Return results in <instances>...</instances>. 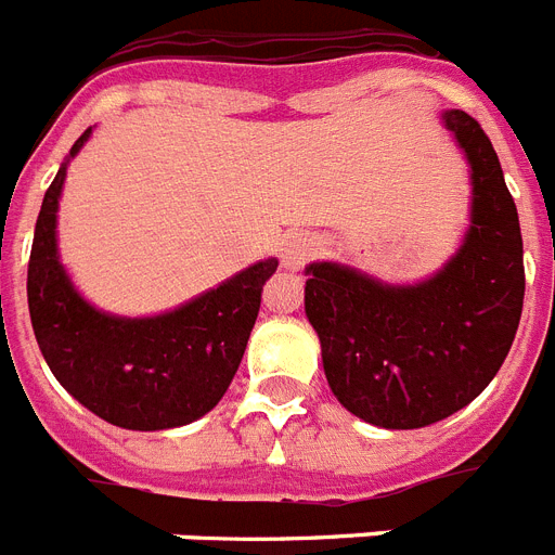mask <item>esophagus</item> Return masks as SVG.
<instances>
[{
    "mask_svg": "<svg viewBox=\"0 0 555 555\" xmlns=\"http://www.w3.org/2000/svg\"><path fill=\"white\" fill-rule=\"evenodd\" d=\"M317 249H320V241H317L314 235H309V232H292L281 246L283 267L292 269V272H295V269H302L311 258H314Z\"/></svg>",
    "mask_w": 555,
    "mask_h": 555,
    "instance_id": "1",
    "label": "esophagus"
}]
</instances>
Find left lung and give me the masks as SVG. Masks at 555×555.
<instances>
[{
  "label": "left lung",
  "mask_w": 555,
  "mask_h": 555,
  "mask_svg": "<svg viewBox=\"0 0 555 555\" xmlns=\"http://www.w3.org/2000/svg\"><path fill=\"white\" fill-rule=\"evenodd\" d=\"M443 122L472 168V224L443 269L390 286L331 260L306 267V317L331 392L385 429L429 426L475 401L522 317V232L494 145L461 108Z\"/></svg>",
  "instance_id": "8db88e82"
}]
</instances>
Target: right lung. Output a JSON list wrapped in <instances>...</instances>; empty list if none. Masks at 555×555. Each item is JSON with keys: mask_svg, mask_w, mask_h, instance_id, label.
Listing matches in <instances>:
<instances>
[{"mask_svg": "<svg viewBox=\"0 0 555 555\" xmlns=\"http://www.w3.org/2000/svg\"><path fill=\"white\" fill-rule=\"evenodd\" d=\"M89 134L92 129L61 163L36 221L27 267L36 343L61 387L98 418L140 433L191 424L219 404L238 371L260 292L278 260H258L165 314L117 317L94 309L61 267L55 241L66 165Z\"/></svg>", "mask_w": 555, "mask_h": 555, "instance_id": "1", "label": "right lung"}]
</instances>
